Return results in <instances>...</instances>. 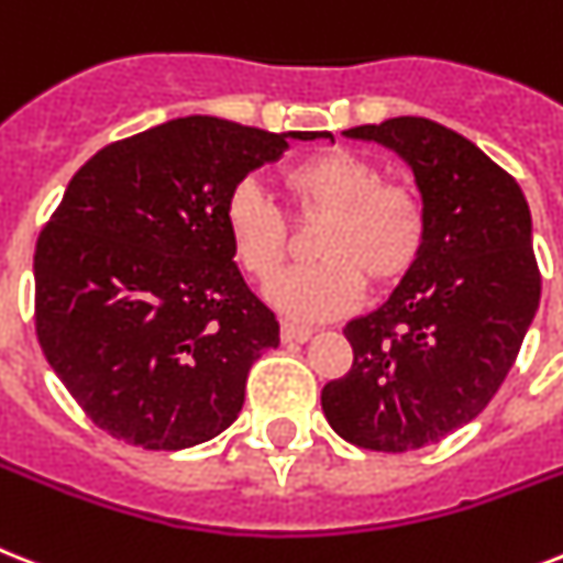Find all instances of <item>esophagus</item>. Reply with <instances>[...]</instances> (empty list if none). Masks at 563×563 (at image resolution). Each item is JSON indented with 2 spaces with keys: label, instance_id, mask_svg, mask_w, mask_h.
<instances>
[{
  "label": "esophagus",
  "instance_id": "esophagus-1",
  "mask_svg": "<svg viewBox=\"0 0 563 563\" xmlns=\"http://www.w3.org/2000/svg\"><path fill=\"white\" fill-rule=\"evenodd\" d=\"M280 338H283V341H289V344H291V341H297V344H303V341H309V338H312V329L300 327V323L283 321Z\"/></svg>",
  "mask_w": 563,
  "mask_h": 563
}]
</instances>
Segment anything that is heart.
I'll list each match as a JSON object with an SVG mask.
<instances>
[{"label":"heart","mask_w":563,"mask_h":563,"mask_svg":"<svg viewBox=\"0 0 563 563\" xmlns=\"http://www.w3.org/2000/svg\"><path fill=\"white\" fill-rule=\"evenodd\" d=\"M297 222L323 225L314 234L318 263L280 274L268 286L272 303L297 321H329L376 289L401 283L422 260L428 213L410 185L385 181L373 158L335 147L312 153L283 173ZM228 240L240 266L272 280L295 240L289 213L254 176L240 178L222 205Z\"/></svg>","instance_id":"obj_1"}]
</instances>
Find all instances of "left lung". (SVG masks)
Here are the masks:
<instances>
[{
	"label": "left lung",
	"instance_id": "1",
	"mask_svg": "<svg viewBox=\"0 0 563 563\" xmlns=\"http://www.w3.org/2000/svg\"><path fill=\"white\" fill-rule=\"evenodd\" d=\"M344 135L410 164L428 242L387 303L344 327L353 367L321 405L346 442L401 454L472 422L504 385L541 300L532 217L518 181L442 123L405 115Z\"/></svg>",
	"mask_w": 563,
	"mask_h": 563
}]
</instances>
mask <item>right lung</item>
Segmentation results:
<instances>
[{"label": "right lung", "mask_w": 563, "mask_h": 563, "mask_svg": "<svg viewBox=\"0 0 563 563\" xmlns=\"http://www.w3.org/2000/svg\"><path fill=\"white\" fill-rule=\"evenodd\" d=\"M286 139L210 115L115 141L75 173L34 251L36 338L91 422L178 451L213 440L280 323L234 263L228 190Z\"/></svg>", "instance_id": "add662e5"}]
</instances>
